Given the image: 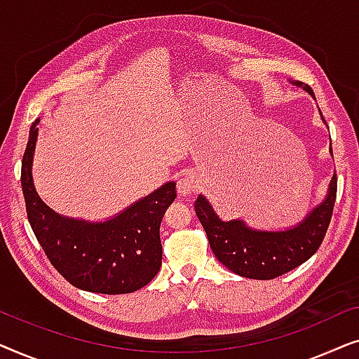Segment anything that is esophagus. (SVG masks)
Listing matches in <instances>:
<instances>
[{"instance_id":"esophagus-1","label":"esophagus","mask_w":359,"mask_h":359,"mask_svg":"<svg viewBox=\"0 0 359 359\" xmlns=\"http://www.w3.org/2000/svg\"><path fill=\"white\" fill-rule=\"evenodd\" d=\"M196 189H198V180H196L193 175H184L178 180L180 196H189Z\"/></svg>"}]
</instances>
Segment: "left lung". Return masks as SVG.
<instances>
[{
	"label": "left lung",
	"mask_w": 359,
	"mask_h": 359,
	"mask_svg": "<svg viewBox=\"0 0 359 359\" xmlns=\"http://www.w3.org/2000/svg\"><path fill=\"white\" fill-rule=\"evenodd\" d=\"M313 96L312 88L294 83ZM316 97V96H313ZM337 198V175L328 186L327 198L296 227L279 232L253 230L243 220H224L203 194L196 199V214L203 224L212 252L230 271L250 279H273L307 262L320 247L330 225Z\"/></svg>",
	"instance_id": "left-lung-1"
}]
</instances>
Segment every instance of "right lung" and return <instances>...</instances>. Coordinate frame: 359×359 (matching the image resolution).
<instances>
[{
  "instance_id": "1",
  "label": "right lung",
  "mask_w": 359,
  "mask_h": 359,
  "mask_svg": "<svg viewBox=\"0 0 359 359\" xmlns=\"http://www.w3.org/2000/svg\"><path fill=\"white\" fill-rule=\"evenodd\" d=\"M37 124L39 119L29 130L21 184L29 224L52 266L83 291L129 294L147 286L160 271V224L176 199V184L170 181L106 222L62 217L34 188L31 170Z\"/></svg>"
}]
</instances>
